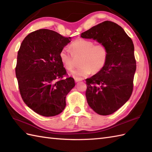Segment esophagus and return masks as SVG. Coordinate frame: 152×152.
I'll list each match as a JSON object with an SVG mask.
<instances>
[{"mask_svg": "<svg viewBox=\"0 0 152 152\" xmlns=\"http://www.w3.org/2000/svg\"><path fill=\"white\" fill-rule=\"evenodd\" d=\"M75 82H80V81H82V80H79V79H76V78H75Z\"/></svg>", "mask_w": 152, "mask_h": 152, "instance_id": "34e87169", "label": "esophagus"}]
</instances>
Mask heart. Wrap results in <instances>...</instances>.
I'll return each instance as SVG.
<instances>
[{"mask_svg": "<svg viewBox=\"0 0 152 152\" xmlns=\"http://www.w3.org/2000/svg\"><path fill=\"white\" fill-rule=\"evenodd\" d=\"M109 56L108 47L104 43L95 44L91 40L78 38L70 45V50H61L59 58L65 69L71 71L74 67V58H80L78 69L71 73L74 78L82 80L88 76L91 72L97 73L107 63Z\"/></svg>", "mask_w": 152, "mask_h": 152, "instance_id": "b5f03b06", "label": "heart"}]
</instances>
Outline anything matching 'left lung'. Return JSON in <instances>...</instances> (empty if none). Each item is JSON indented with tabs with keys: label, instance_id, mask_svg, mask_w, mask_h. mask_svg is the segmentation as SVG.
I'll use <instances>...</instances> for the list:
<instances>
[{
	"label": "left lung",
	"instance_id": "8db88e82",
	"mask_svg": "<svg viewBox=\"0 0 152 152\" xmlns=\"http://www.w3.org/2000/svg\"><path fill=\"white\" fill-rule=\"evenodd\" d=\"M81 37L93 38L108 47L109 56L104 69L86 80V95L88 104L96 113L112 114L133 93L137 68L133 42L121 27L110 21L91 27Z\"/></svg>",
	"mask_w": 152,
	"mask_h": 152
}]
</instances>
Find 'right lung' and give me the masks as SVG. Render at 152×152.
<instances>
[{"mask_svg":"<svg viewBox=\"0 0 152 152\" xmlns=\"http://www.w3.org/2000/svg\"><path fill=\"white\" fill-rule=\"evenodd\" d=\"M70 41V37L44 28L32 32L22 42L15 75L23 101L38 114H59L66 106V96L75 86L59 58Z\"/></svg>","mask_w":152,"mask_h":152,"instance_id":"obj_1","label":"right lung"}]
</instances>
